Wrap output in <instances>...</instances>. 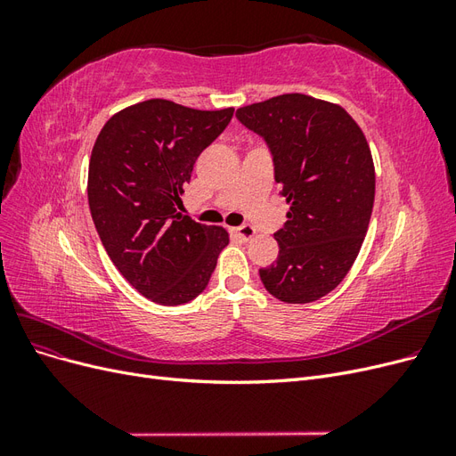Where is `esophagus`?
Returning a JSON list of instances; mask_svg holds the SVG:
<instances>
[{
  "instance_id": "obj_1",
  "label": "esophagus",
  "mask_w": 456,
  "mask_h": 456,
  "mask_svg": "<svg viewBox=\"0 0 456 456\" xmlns=\"http://www.w3.org/2000/svg\"><path fill=\"white\" fill-rule=\"evenodd\" d=\"M233 233H236V236L240 238V240H243V241H249L255 233H256V230L251 226V224H241V226H238V228H233Z\"/></svg>"
}]
</instances>
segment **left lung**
Masks as SVG:
<instances>
[{
  "label": "left lung",
  "instance_id": "obj_1",
  "mask_svg": "<svg viewBox=\"0 0 456 456\" xmlns=\"http://www.w3.org/2000/svg\"><path fill=\"white\" fill-rule=\"evenodd\" d=\"M236 118L265 139L291 205L273 233L278 260L260 280L287 305L322 298L346 278L369 228L375 167L365 134L338 104L300 93L243 106Z\"/></svg>",
  "mask_w": 456,
  "mask_h": 456
}]
</instances>
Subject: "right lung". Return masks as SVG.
Wrapping results in <instances>:
<instances>
[{
    "mask_svg": "<svg viewBox=\"0 0 456 456\" xmlns=\"http://www.w3.org/2000/svg\"><path fill=\"white\" fill-rule=\"evenodd\" d=\"M233 108L194 110L150 99L121 110L96 136L89 209L104 249L136 291L163 306L194 300L211 280L228 232L176 213L201 151Z\"/></svg>",
    "mask_w": 456,
    "mask_h": 456,
    "instance_id": "obj_1",
    "label": "right lung"
}]
</instances>
